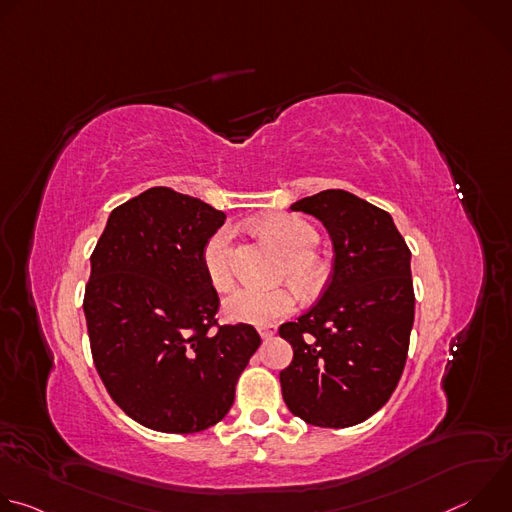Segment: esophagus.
Returning a JSON list of instances; mask_svg holds the SVG:
<instances>
[{
    "instance_id": "esophagus-1",
    "label": "esophagus",
    "mask_w": 512,
    "mask_h": 512,
    "mask_svg": "<svg viewBox=\"0 0 512 512\" xmlns=\"http://www.w3.org/2000/svg\"><path fill=\"white\" fill-rule=\"evenodd\" d=\"M275 330H277V328H275L273 324H265V326H259V328H257V332H259L261 338H271V336L275 334Z\"/></svg>"
}]
</instances>
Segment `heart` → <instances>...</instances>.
<instances>
[{"mask_svg":"<svg viewBox=\"0 0 512 512\" xmlns=\"http://www.w3.org/2000/svg\"><path fill=\"white\" fill-rule=\"evenodd\" d=\"M259 233L283 253L279 277L289 279L302 294H316L328 281L330 267L316 251L318 231L298 214H269L257 223ZM231 227L216 229L202 247V269L218 291L231 289L235 275L231 263ZM298 291L291 285L273 289L241 287L223 302V314L231 322L265 326L294 312Z\"/></svg>","mask_w":512,"mask_h":512,"instance_id":"obj_1","label":"heart"}]
</instances>
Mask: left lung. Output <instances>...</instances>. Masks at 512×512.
<instances>
[{
  "label": "left lung",
  "mask_w": 512,
  "mask_h": 512,
  "mask_svg": "<svg viewBox=\"0 0 512 512\" xmlns=\"http://www.w3.org/2000/svg\"><path fill=\"white\" fill-rule=\"evenodd\" d=\"M330 233L334 263L318 304L279 326L294 360L279 373L289 411L318 427H350L377 413L405 369L415 316L411 251L383 208L346 190L289 206Z\"/></svg>",
  "instance_id": "8db88e82"
}]
</instances>
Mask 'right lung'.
Wrapping results in <instances>:
<instances>
[{
	"instance_id": "add662e5",
	"label": "right lung",
	"mask_w": 512,
	"mask_h": 512,
	"mask_svg": "<svg viewBox=\"0 0 512 512\" xmlns=\"http://www.w3.org/2000/svg\"><path fill=\"white\" fill-rule=\"evenodd\" d=\"M227 214L156 186L117 206L91 255L85 318L95 369L137 423L194 433L221 421L259 348L251 324L216 320L202 269L206 239Z\"/></svg>"
}]
</instances>
